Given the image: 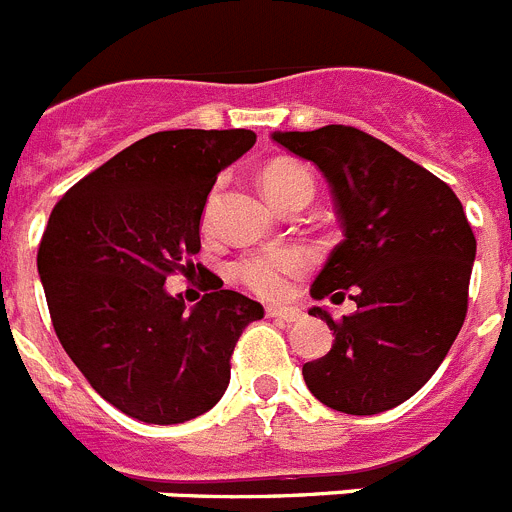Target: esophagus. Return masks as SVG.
Returning <instances> with one entry per match:
<instances>
[{
    "label": "esophagus",
    "instance_id": "esophagus-1",
    "mask_svg": "<svg viewBox=\"0 0 512 512\" xmlns=\"http://www.w3.org/2000/svg\"><path fill=\"white\" fill-rule=\"evenodd\" d=\"M266 315L274 320H279V323H297V320L302 318V310H297V307H266Z\"/></svg>",
    "mask_w": 512,
    "mask_h": 512
}]
</instances>
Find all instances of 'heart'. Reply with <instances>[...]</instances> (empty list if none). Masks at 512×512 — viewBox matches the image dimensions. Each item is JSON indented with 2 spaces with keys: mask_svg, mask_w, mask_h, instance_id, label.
I'll return each instance as SVG.
<instances>
[{
  "mask_svg": "<svg viewBox=\"0 0 512 512\" xmlns=\"http://www.w3.org/2000/svg\"><path fill=\"white\" fill-rule=\"evenodd\" d=\"M261 187L266 197L282 210L287 202L297 197H310L315 194V176L300 161H274L261 171ZM217 197L220 189H212L210 197L202 210V223L210 225L217 210ZM307 271V256L295 251V248H271V251H259L241 256L230 266V274L241 287H246L253 295L264 297V300H277L287 295L289 279L300 277Z\"/></svg>",
  "mask_w": 512,
  "mask_h": 512,
  "instance_id": "heart-1",
  "label": "heart"
}]
</instances>
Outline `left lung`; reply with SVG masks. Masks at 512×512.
<instances>
[{
    "mask_svg": "<svg viewBox=\"0 0 512 512\" xmlns=\"http://www.w3.org/2000/svg\"><path fill=\"white\" fill-rule=\"evenodd\" d=\"M328 179L343 241L312 284L315 300H354L328 354L302 366L307 390L348 415L397 408L433 377L459 336L477 253L459 197L431 171L351 125L274 133Z\"/></svg>",
    "mask_w": 512,
    "mask_h": 512,
    "instance_id": "obj_1",
    "label": "left lung"
}]
</instances>
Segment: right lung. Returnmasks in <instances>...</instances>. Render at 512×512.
<instances>
[{
  "instance_id": "1",
  "label": "right lung",
  "mask_w": 512,
  "mask_h": 512,
  "mask_svg": "<svg viewBox=\"0 0 512 512\" xmlns=\"http://www.w3.org/2000/svg\"><path fill=\"white\" fill-rule=\"evenodd\" d=\"M253 130H164L94 169L53 207L38 271L63 351L104 400L143 423H184L215 408L230 356L264 307L210 284L192 312L166 277L194 266L220 169Z\"/></svg>"
}]
</instances>
